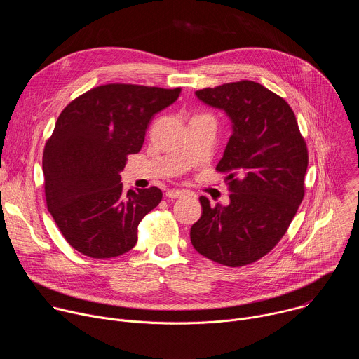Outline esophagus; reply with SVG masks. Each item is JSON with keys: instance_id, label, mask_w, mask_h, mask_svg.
I'll list each match as a JSON object with an SVG mask.
<instances>
[{"instance_id": "1", "label": "esophagus", "mask_w": 359, "mask_h": 359, "mask_svg": "<svg viewBox=\"0 0 359 359\" xmlns=\"http://www.w3.org/2000/svg\"><path fill=\"white\" fill-rule=\"evenodd\" d=\"M184 194H186V191H184V190H177V189H172V190L166 191V197H168V198H170V200H173V198H179V197H182V196H184Z\"/></svg>"}]
</instances>
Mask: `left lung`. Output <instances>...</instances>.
Wrapping results in <instances>:
<instances>
[{"mask_svg":"<svg viewBox=\"0 0 359 359\" xmlns=\"http://www.w3.org/2000/svg\"><path fill=\"white\" fill-rule=\"evenodd\" d=\"M222 109L233 133L216 170L227 173L230 204L201 196V217L190 229L197 252L227 267L260 260L285 234L304 197L309 150L287 102L254 81L196 90Z\"/></svg>","mask_w":359,"mask_h":359,"instance_id":"8db88e82","label":"left lung"}]
</instances>
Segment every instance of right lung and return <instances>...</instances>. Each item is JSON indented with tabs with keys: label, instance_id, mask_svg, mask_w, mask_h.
Wrapping results in <instances>:
<instances>
[{
	"label": "right lung",
	"instance_id": "right-lung-1",
	"mask_svg": "<svg viewBox=\"0 0 359 359\" xmlns=\"http://www.w3.org/2000/svg\"><path fill=\"white\" fill-rule=\"evenodd\" d=\"M182 89L130 83L96 86L61 112L45 143L46 208L65 240L92 259L132 250L137 226L162 200L156 186L123 191L121 172L144 142L153 115Z\"/></svg>",
	"mask_w": 359,
	"mask_h": 359
}]
</instances>
